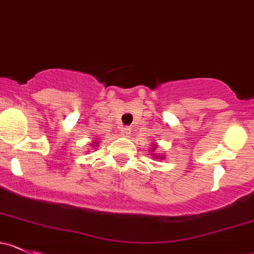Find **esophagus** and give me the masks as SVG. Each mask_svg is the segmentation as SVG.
<instances>
[{"mask_svg": "<svg viewBox=\"0 0 254 254\" xmlns=\"http://www.w3.org/2000/svg\"><path fill=\"white\" fill-rule=\"evenodd\" d=\"M130 132H131L130 127H122V130H120V136H123V137H127V136L130 135Z\"/></svg>", "mask_w": 254, "mask_h": 254, "instance_id": "1", "label": "esophagus"}]
</instances>
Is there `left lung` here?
<instances>
[{
	"mask_svg": "<svg viewBox=\"0 0 254 254\" xmlns=\"http://www.w3.org/2000/svg\"><path fill=\"white\" fill-rule=\"evenodd\" d=\"M157 147H158V145H157V143H153V145H152V148H151V152H152V153H153V152L154 151H156V149H157ZM152 158H157V159H162V161H163V159H164L165 158V154H157V153H154V154H152Z\"/></svg>",
	"mask_w": 254,
	"mask_h": 254,
	"instance_id": "left-lung-1",
	"label": "left lung"
}]
</instances>
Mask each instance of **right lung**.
Instances as JSON below:
<instances>
[{
  "instance_id": "right-lung-1",
  "label": "right lung",
  "mask_w": 254,
  "mask_h": 254,
  "mask_svg": "<svg viewBox=\"0 0 254 254\" xmlns=\"http://www.w3.org/2000/svg\"><path fill=\"white\" fill-rule=\"evenodd\" d=\"M96 146H97V142H93V145H92V147H96ZM96 149V148H95Z\"/></svg>"
}]
</instances>
